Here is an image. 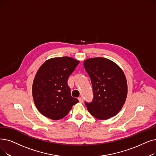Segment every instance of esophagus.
Segmentation results:
<instances>
[{"label":"esophagus","mask_w":156,"mask_h":156,"mask_svg":"<svg viewBox=\"0 0 156 156\" xmlns=\"http://www.w3.org/2000/svg\"><path fill=\"white\" fill-rule=\"evenodd\" d=\"M78 100H79V101H80V103H83V99L82 97L78 98Z\"/></svg>","instance_id":"esophagus-1"}]
</instances>
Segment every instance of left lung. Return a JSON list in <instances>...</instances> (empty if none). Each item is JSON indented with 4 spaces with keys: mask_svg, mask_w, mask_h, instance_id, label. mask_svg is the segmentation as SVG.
<instances>
[{
    "mask_svg": "<svg viewBox=\"0 0 156 156\" xmlns=\"http://www.w3.org/2000/svg\"><path fill=\"white\" fill-rule=\"evenodd\" d=\"M84 67L90 78L94 94L92 102H85L88 111L99 120L116 115L124 106L127 95L123 71L114 62L103 57L85 60Z\"/></svg>",
    "mask_w": 156,
    "mask_h": 156,
    "instance_id": "1",
    "label": "left lung"
}]
</instances>
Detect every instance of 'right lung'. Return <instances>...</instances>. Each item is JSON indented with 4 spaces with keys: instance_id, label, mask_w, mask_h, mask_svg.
<instances>
[{
    "instance_id": "1",
    "label": "right lung",
    "mask_w": 156,
    "mask_h": 156,
    "mask_svg": "<svg viewBox=\"0 0 156 156\" xmlns=\"http://www.w3.org/2000/svg\"><path fill=\"white\" fill-rule=\"evenodd\" d=\"M80 61L69 57L51 58L36 73L32 84V97L38 111L52 120L66 117L79 102L71 96L67 79Z\"/></svg>"
}]
</instances>
